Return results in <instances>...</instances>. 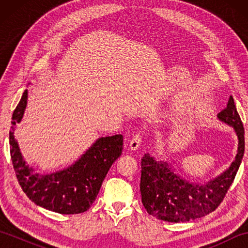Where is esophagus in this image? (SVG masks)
I'll use <instances>...</instances> for the list:
<instances>
[{"label": "esophagus", "mask_w": 248, "mask_h": 248, "mask_svg": "<svg viewBox=\"0 0 248 248\" xmlns=\"http://www.w3.org/2000/svg\"><path fill=\"white\" fill-rule=\"evenodd\" d=\"M140 140H141V138H140V133H136L133 138H132V140H130V144H129V148L132 150V151H135V150H138V148L140 147Z\"/></svg>", "instance_id": "esophagus-1"}]
</instances>
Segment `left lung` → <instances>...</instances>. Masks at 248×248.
Listing matches in <instances>:
<instances>
[{
  "mask_svg": "<svg viewBox=\"0 0 248 248\" xmlns=\"http://www.w3.org/2000/svg\"><path fill=\"white\" fill-rule=\"evenodd\" d=\"M217 118L233 128L238 138V152L227 170L210 181H187L177 175L167 162L156 161L149 154L143 156L140 186L141 202L150 215L171 223L188 222L213 212L223 202L243 159L245 139L243 124L231 96Z\"/></svg>",
  "mask_w": 248,
  "mask_h": 248,
  "instance_id": "left-lung-1",
  "label": "left lung"
}]
</instances>
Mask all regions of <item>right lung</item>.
<instances>
[{
	"label": "right lung",
	"mask_w": 248,
	"mask_h": 248,
	"mask_svg": "<svg viewBox=\"0 0 248 248\" xmlns=\"http://www.w3.org/2000/svg\"><path fill=\"white\" fill-rule=\"evenodd\" d=\"M28 104L25 89L14 110L9 131L10 156L16 176L23 192L35 202L50 211L61 214H78L87 211L100 191L105 176L123 152V135L98 139L78 160L64 170L51 172H35L26 164L15 139L16 125L23 118Z\"/></svg>",
	"instance_id": "right-lung-1"
}]
</instances>
